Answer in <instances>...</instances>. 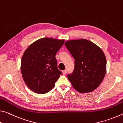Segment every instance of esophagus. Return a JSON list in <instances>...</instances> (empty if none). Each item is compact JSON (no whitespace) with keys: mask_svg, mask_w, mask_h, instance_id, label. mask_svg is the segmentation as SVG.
I'll use <instances>...</instances> for the list:
<instances>
[{"mask_svg":"<svg viewBox=\"0 0 123 123\" xmlns=\"http://www.w3.org/2000/svg\"><path fill=\"white\" fill-rule=\"evenodd\" d=\"M62 72H63V74H64V75H65V74L67 73V70H63V71H62Z\"/></svg>","mask_w":123,"mask_h":123,"instance_id":"esophagus-1","label":"esophagus"}]
</instances>
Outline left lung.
I'll list each match as a JSON object with an SVG mask.
<instances>
[{"label":"left lung","mask_w":123,"mask_h":123,"mask_svg":"<svg viewBox=\"0 0 123 123\" xmlns=\"http://www.w3.org/2000/svg\"><path fill=\"white\" fill-rule=\"evenodd\" d=\"M65 45L75 59V66L68 78L73 87L81 93L91 92L103 80L106 59L103 51L86 39L69 40Z\"/></svg>","instance_id":"8db88e82"}]
</instances>
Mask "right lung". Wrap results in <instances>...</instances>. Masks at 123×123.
<instances>
[{"label": "right lung", "instance_id": "add662e5", "mask_svg": "<svg viewBox=\"0 0 123 123\" xmlns=\"http://www.w3.org/2000/svg\"><path fill=\"white\" fill-rule=\"evenodd\" d=\"M64 40L44 37L31 43L22 58V77L28 87L37 94L52 90L62 72L57 68L56 53Z\"/></svg>", "mask_w": 123, "mask_h": 123}]
</instances>
